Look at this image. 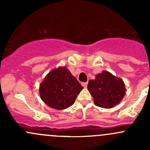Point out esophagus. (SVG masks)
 Masks as SVG:
<instances>
[{
	"instance_id": "obj_1",
	"label": "esophagus",
	"mask_w": 150,
	"mask_h": 150,
	"mask_svg": "<svg viewBox=\"0 0 150 150\" xmlns=\"http://www.w3.org/2000/svg\"><path fill=\"white\" fill-rule=\"evenodd\" d=\"M82 86H83L84 88H86V87H87V86H88V83H87V82H86V83H82Z\"/></svg>"
}]
</instances>
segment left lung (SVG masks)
Wrapping results in <instances>:
<instances>
[{
	"label": "left lung",
	"mask_w": 150,
	"mask_h": 150,
	"mask_svg": "<svg viewBox=\"0 0 150 150\" xmlns=\"http://www.w3.org/2000/svg\"><path fill=\"white\" fill-rule=\"evenodd\" d=\"M95 78L88 81L87 88L96 106L110 109L121 102L126 91L121 78L105 70Z\"/></svg>",
	"instance_id": "8db88e82"
}]
</instances>
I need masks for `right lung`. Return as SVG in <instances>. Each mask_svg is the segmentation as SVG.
<instances>
[{"label": "right lung", "instance_id": "right-lung-1", "mask_svg": "<svg viewBox=\"0 0 150 150\" xmlns=\"http://www.w3.org/2000/svg\"><path fill=\"white\" fill-rule=\"evenodd\" d=\"M83 88L66 67H59L47 74L40 84L39 93L46 105L61 110L72 106Z\"/></svg>", "mask_w": 150, "mask_h": 150}]
</instances>
